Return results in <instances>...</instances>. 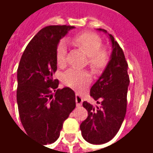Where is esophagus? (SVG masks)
I'll return each mask as SVG.
<instances>
[{"label": "esophagus", "mask_w": 153, "mask_h": 153, "mask_svg": "<svg viewBox=\"0 0 153 153\" xmlns=\"http://www.w3.org/2000/svg\"><path fill=\"white\" fill-rule=\"evenodd\" d=\"M75 102H76L77 106H81L82 103H83V98H82V97L79 95V94H76V96H75Z\"/></svg>", "instance_id": "1"}]
</instances>
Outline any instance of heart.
I'll return each instance as SVG.
<instances>
[{
  "mask_svg": "<svg viewBox=\"0 0 153 153\" xmlns=\"http://www.w3.org/2000/svg\"><path fill=\"white\" fill-rule=\"evenodd\" d=\"M70 42L78 48L83 51L88 56V63L90 68L96 72L102 70L109 62L108 51L102 48V42L97 35L93 33H82L70 38ZM67 47L64 41L58 43L56 50V60L58 65H64L66 61ZM91 75L85 70L70 69L64 74L63 82L67 86L74 89H82L91 82Z\"/></svg>",
  "mask_w": 153,
  "mask_h": 153,
  "instance_id": "1",
  "label": "heart"
}]
</instances>
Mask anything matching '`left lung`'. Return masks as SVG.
<instances>
[{
    "mask_svg": "<svg viewBox=\"0 0 153 153\" xmlns=\"http://www.w3.org/2000/svg\"><path fill=\"white\" fill-rule=\"evenodd\" d=\"M98 30L107 33L105 29ZM107 34L112 44L111 60L90 89V96L100 106L83 102L88 114L80 125V129L83 138L93 144L106 143L115 137L125 119L127 107L128 63L118 42L112 35Z\"/></svg>",
    "mask_w": 153,
    "mask_h": 153,
    "instance_id": "obj_1",
    "label": "left lung"
}]
</instances>
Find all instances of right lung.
<instances>
[{
    "label": "right lung",
    "instance_id": "right-lung-1",
    "mask_svg": "<svg viewBox=\"0 0 153 153\" xmlns=\"http://www.w3.org/2000/svg\"><path fill=\"white\" fill-rule=\"evenodd\" d=\"M74 27L50 25L42 28L25 48L17 70V103L27 134L43 145L60 136L64 121L75 106V93L58 88L56 50L60 39Z\"/></svg>",
    "mask_w": 153,
    "mask_h": 153
}]
</instances>
